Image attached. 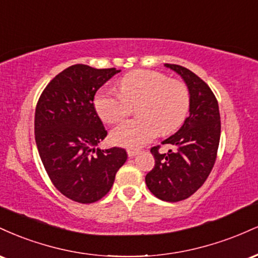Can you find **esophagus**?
<instances>
[{
    "instance_id": "34e87169",
    "label": "esophagus",
    "mask_w": 258,
    "mask_h": 258,
    "mask_svg": "<svg viewBox=\"0 0 258 258\" xmlns=\"http://www.w3.org/2000/svg\"><path fill=\"white\" fill-rule=\"evenodd\" d=\"M138 153H139V150H137V149H127V154H128L130 158H133V156L137 155Z\"/></svg>"
}]
</instances>
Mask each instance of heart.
I'll return each instance as SVG.
<instances>
[{
	"label": "heart",
	"mask_w": 258,
	"mask_h": 258,
	"mask_svg": "<svg viewBox=\"0 0 258 258\" xmlns=\"http://www.w3.org/2000/svg\"><path fill=\"white\" fill-rule=\"evenodd\" d=\"M119 93L99 91L93 100L94 109L104 122L119 123L138 103L139 117L121 123L111 132L117 146L138 148L155 137L168 135L184 122L190 106V92L180 80L154 70H133L117 84Z\"/></svg>",
	"instance_id": "heart-1"
}]
</instances>
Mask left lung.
Returning <instances> with one entry per match:
<instances>
[{"instance_id":"obj_1","label":"left lung","mask_w":258,"mask_h":258,"mask_svg":"<svg viewBox=\"0 0 258 258\" xmlns=\"http://www.w3.org/2000/svg\"><path fill=\"white\" fill-rule=\"evenodd\" d=\"M165 65L188 86L189 116L178 132L162 142L171 148L168 152H160V146L150 149L155 165L147 173L146 183L156 198L177 203L193 195L211 172L220 146L221 116L217 99L205 81L184 67Z\"/></svg>"}]
</instances>
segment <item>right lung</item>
Masks as SVG:
<instances>
[{
	"mask_svg": "<svg viewBox=\"0 0 258 258\" xmlns=\"http://www.w3.org/2000/svg\"><path fill=\"white\" fill-rule=\"evenodd\" d=\"M120 70L75 64L46 86L35 110V141L53 185L64 197L92 204L108 194L127 153L102 150L108 135L93 105L96 92Z\"/></svg>",
	"mask_w": 258,
	"mask_h": 258,
	"instance_id": "obj_1",
	"label": "right lung"
}]
</instances>
